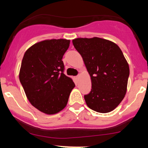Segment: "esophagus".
Segmentation results:
<instances>
[{
	"label": "esophagus",
	"mask_w": 148,
	"mask_h": 148,
	"mask_svg": "<svg viewBox=\"0 0 148 148\" xmlns=\"http://www.w3.org/2000/svg\"><path fill=\"white\" fill-rule=\"evenodd\" d=\"M79 75H78L77 76H76V79H79Z\"/></svg>",
	"instance_id": "1"
}]
</instances>
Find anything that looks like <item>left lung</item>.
Instances as JSON below:
<instances>
[{
  "label": "left lung",
  "instance_id": "obj_1",
  "mask_svg": "<svg viewBox=\"0 0 148 148\" xmlns=\"http://www.w3.org/2000/svg\"><path fill=\"white\" fill-rule=\"evenodd\" d=\"M72 43L90 76L91 91L84 96L87 106L99 113L113 111L126 95L130 76L121 49L114 42L97 37L76 38Z\"/></svg>",
  "mask_w": 148,
  "mask_h": 148
}]
</instances>
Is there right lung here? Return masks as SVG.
I'll return each mask as SVG.
<instances>
[{
  "mask_svg": "<svg viewBox=\"0 0 148 148\" xmlns=\"http://www.w3.org/2000/svg\"><path fill=\"white\" fill-rule=\"evenodd\" d=\"M70 40L52 39L39 42L25 52L19 80L27 99L42 113L53 115L65 108L75 84L63 73L62 58Z\"/></svg>",
  "mask_w": 148,
  "mask_h": 148,
  "instance_id": "obj_1",
  "label": "right lung"
}]
</instances>
